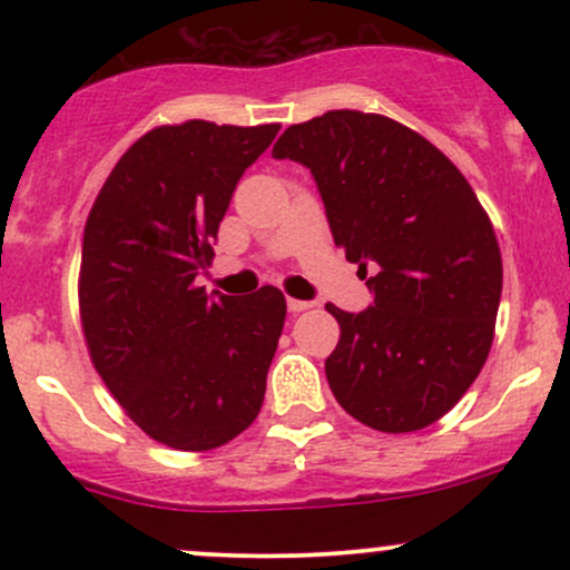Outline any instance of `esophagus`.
<instances>
[{"label": "esophagus", "instance_id": "1", "mask_svg": "<svg viewBox=\"0 0 570 570\" xmlns=\"http://www.w3.org/2000/svg\"><path fill=\"white\" fill-rule=\"evenodd\" d=\"M286 305H289L292 313H303V311H311V307L316 305V303H311V299H294V297H289V299H286Z\"/></svg>", "mask_w": 570, "mask_h": 570}]
</instances>
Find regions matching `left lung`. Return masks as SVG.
Returning <instances> with one entry per match:
<instances>
[{
  "label": "left lung",
  "mask_w": 570,
  "mask_h": 570,
  "mask_svg": "<svg viewBox=\"0 0 570 570\" xmlns=\"http://www.w3.org/2000/svg\"><path fill=\"white\" fill-rule=\"evenodd\" d=\"M273 158L311 168L335 244L367 276V311L337 318L326 381L385 434L440 421L485 367L503 265L493 222L453 160L385 115L332 109L281 134Z\"/></svg>",
  "instance_id": "left-lung-1"
}]
</instances>
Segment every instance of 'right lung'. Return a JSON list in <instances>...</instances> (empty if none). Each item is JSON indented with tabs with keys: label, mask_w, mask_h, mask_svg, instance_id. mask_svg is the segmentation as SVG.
<instances>
[{
	"label": "right lung",
	"mask_w": 570,
	"mask_h": 570,
	"mask_svg": "<svg viewBox=\"0 0 570 570\" xmlns=\"http://www.w3.org/2000/svg\"><path fill=\"white\" fill-rule=\"evenodd\" d=\"M278 128L147 130L85 222L77 297L90 362L130 421L174 450L222 448L263 407L286 297L276 286L212 297L195 276L212 265L235 185Z\"/></svg>",
	"instance_id": "add662e5"
}]
</instances>
